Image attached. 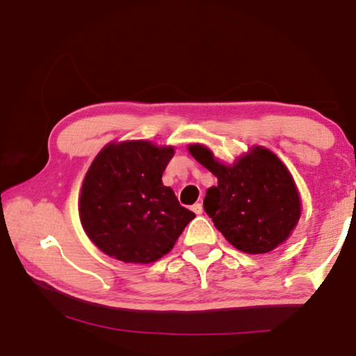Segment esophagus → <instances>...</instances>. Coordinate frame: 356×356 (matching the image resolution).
I'll return each mask as SVG.
<instances>
[{
	"label": "esophagus",
	"instance_id": "1",
	"mask_svg": "<svg viewBox=\"0 0 356 356\" xmlns=\"http://www.w3.org/2000/svg\"><path fill=\"white\" fill-rule=\"evenodd\" d=\"M193 211H194L195 214H202L203 213V205H202V203H194Z\"/></svg>",
	"mask_w": 356,
	"mask_h": 356
}]
</instances>
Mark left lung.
<instances>
[{"label":"left lung","mask_w":356,"mask_h":356,"mask_svg":"<svg viewBox=\"0 0 356 356\" xmlns=\"http://www.w3.org/2000/svg\"><path fill=\"white\" fill-rule=\"evenodd\" d=\"M188 151L217 177L203 208L234 248L266 254L291 236L301 214L300 195L291 172L274 153L255 147L225 165L200 143Z\"/></svg>","instance_id":"8db88e82"}]
</instances>
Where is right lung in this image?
<instances>
[{
	"mask_svg": "<svg viewBox=\"0 0 356 356\" xmlns=\"http://www.w3.org/2000/svg\"><path fill=\"white\" fill-rule=\"evenodd\" d=\"M172 156V147L148 140L110 143L96 156L82 184L79 217L102 252L148 264L171 251L195 217L162 184Z\"/></svg>",
	"mask_w": 356,
	"mask_h": 356,
	"instance_id": "right-lung-1",
	"label": "right lung"
}]
</instances>
